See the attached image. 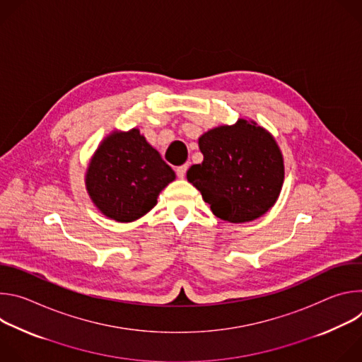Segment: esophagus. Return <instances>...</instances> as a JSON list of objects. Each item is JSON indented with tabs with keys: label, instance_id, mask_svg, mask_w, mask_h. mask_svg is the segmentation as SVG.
Returning a JSON list of instances; mask_svg holds the SVG:
<instances>
[{
	"label": "esophagus",
	"instance_id": "obj_1",
	"mask_svg": "<svg viewBox=\"0 0 362 362\" xmlns=\"http://www.w3.org/2000/svg\"><path fill=\"white\" fill-rule=\"evenodd\" d=\"M187 165H182V166H179L177 169H176V175H177V177H180V179H183L185 176H186V170H187Z\"/></svg>",
	"mask_w": 362,
	"mask_h": 362
}]
</instances>
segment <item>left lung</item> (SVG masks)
<instances>
[{"instance_id": "8db88e82", "label": "left lung", "mask_w": 362, "mask_h": 362, "mask_svg": "<svg viewBox=\"0 0 362 362\" xmlns=\"http://www.w3.org/2000/svg\"><path fill=\"white\" fill-rule=\"evenodd\" d=\"M203 162L187 170V180L211 204L215 216L250 222L275 204L284 185V158L269 132L239 119L199 137Z\"/></svg>"}]
</instances>
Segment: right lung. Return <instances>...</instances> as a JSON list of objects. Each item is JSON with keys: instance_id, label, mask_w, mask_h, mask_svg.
<instances>
[{"instance_id": "obj_1", "label": "right lung", "mask_w": 362, "mask_h": 362, "mask_svg": "<svg viewBox=\"0 0 362 362\" xmlns=\"http://www.w3.org/2000/svg\"><path fill=\"white\" fill-rule=\"evenodd\" d=\"M175 179L159 151L132 129L113 132L100 143L87 168L86 189L103 215L126 223L151 211Z\"/></svg>"}]
</instances>
